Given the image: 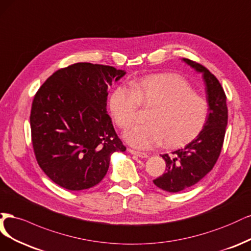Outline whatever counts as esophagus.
<instances>
[{
	"instance_id": "obj_1",
	"label": "esophagus",
	"mask_w": 251,
	"mask_h": 251,
	"mask_svg": "<svg viewBox=\"0 0 251 251\" xmlns=\"http://www.w3.org/2000/svg\"><path fill=\"white\" fill-rule=\"evenodd\" d=\"M128 151L130 152L131 154L136 155L139 157H142V158H147L149 156L148 153H145V152H142V151H136V150H133V149H128Z\"/></svg>"
}]
</instances>
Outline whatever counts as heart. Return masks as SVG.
Segmentation results:
<instances>
[{
	"label": "heart",
	"instance_id": "obj_1",
	"mask_svg": "<svg viewBox=\"0 0 251 251\" xmlns=\"http://www.w3.org/2000/svg\"><path fill=\"white\" fill-rule=\"evenodd\" d=\"M130 87L117 86L108 106L115 122L123 129L135 121L139 105L151 107L146 114L148 123L134 125L124 133L132 146L149 149L161 142L166 147L179 146L204 126L207 102L184 79L171 74L151 75L132 81Z\"/></svg>",
	"mask_w": 251,
	"mask_h": 251
}]
</instances>
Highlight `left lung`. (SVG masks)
<instances>
[{"label": "left lung", "mask_w": 251, "mask_h": 251, "mask_svg": "<svg viewBox=\"0 0 251 251\" xmlns=\"http://www.w3.org/2000/svg\"><path fill=\"white\" fill-rule=\"evenodd\" d=\"M190 67L201 73L205 82L208 115L203 129L182 149L163 154L166 173L153 180L157 188L177 193L196 184L217 163L223 146L228 111L223 87L211 72L193 60L182 58Z\"/></svg>", "instance_id": "left-lung-1"}]
</instances>
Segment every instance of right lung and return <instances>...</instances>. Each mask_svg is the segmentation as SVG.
Listing matches in <instances>:
<instances>
[{"label":"right lung","mask_w":251,"mask_h":251,"mask_svg":"<svg viewBox=\"0 0 251 251\" xmlns=\"http://www.w3.org/2000/svg\"><path fill=\"white\" fill-rule=\"evenodd\" d=\"M125 74L78 62L56 71L35 94L30 115L34 154L61 188L81 191L98 184L112 153L126 150L106 110L108 86Z\"/></svg>","instance_id":"1"}]
</instances>
